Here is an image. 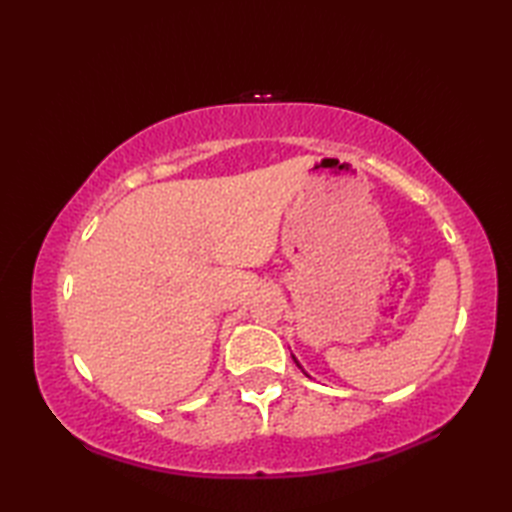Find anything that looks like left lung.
I'll use <instances>...</instances> for the list:
<instances>
[{
  "label": "left lung",
  "instance_id": "8db88e82",
  "mask_svg": "<svg viewBox=\"0 0 512 512\" xmlns=\"http://www.w3.org/2000/svg\"><path fill=\"white\" fill-rule=\"evenodd\" d=\"M292 358H295V356H292ZM295 363H297V365H299V361H297V358H295ZM299 367H301V365H299ZM303 374H306V372H303Z\"/></svg>",
  "mask_w": 512,
  "mask_h": 512
}]
</instances>
